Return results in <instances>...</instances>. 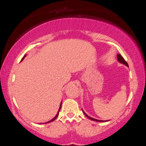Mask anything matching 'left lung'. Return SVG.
Here are the masks:
<instances>
[{
	"label": "left lung",
	"instance_id": "1",
	"mask_svg": "<svg viewBox=\"0 0 146 146\" xmlns=\"http://www.w3.org/2000/svg\"><path fill=\"white\" fill-rule=\"evenodd\" d=\"M117 60H118V61L119 62H120L121 63H122V64H125V66H127V67H129V65H128V63H127V61L123 58V57L120 55V54H117ZM83 111V110H82ZM83 113L85 114V115L88 117V118H89L90 119H91V120H92V121H97V122H107V121H101V120H98V119H94V118H92V117H90L89 116H88L87 114L84 112L83 111Z\"/></svg>",
	"mask_w": 146,
	"mask_h": 146
}]
</instances>
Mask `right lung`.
I'll use <instances>...</instances> for the list:
<instances>
[{
    "label": "right lung",
    "mask_w": 146,
    "mask_h": 146,
    "mask_svg": "<svg viewBox=\"0 0 146 146\" xmlns=\"http://www.w3.org/2000/svg\"><path fill=\"white\" fill-rule=\"evenodd\" d=\"M25 57V55H24V56L23 57V59H22V60H21V61H23V60L24 59ZM61 104H62V102H61V104H60V108H59V110H58V112L57 113V114H56V115L55 116V117L54 118H53V119H52V120H50V121H48V122H45L46 123H49V122H52V121H54L55 120V119L57 117V116H58V114H59V112H60V109H61Z\"/></svg>",
    "instance_id": "obj_1"
}]
</instances>
